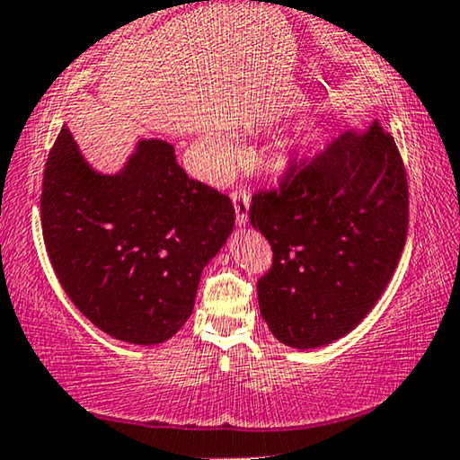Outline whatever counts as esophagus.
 Listing matches in <instances>:
<instances>
[{"label":"esophagus","mask_w":460,"mask_h":460,"mask_svg":"<svg viewBox=\"0 0 460 460\" xmlns=\"http://www.w3.org/2000/svg\"><path fill=\"white\" fill-rule=\"evenodd\" d=\"M233 208H235V221L237 225L248 223V210H250V196L245 190H235L231 193Z\"/></svg>","instance_id":"34e87169"}]
</instances>
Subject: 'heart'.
I'll list each match as a JSON object with an SVG mask.
<instances>
[{"label":"heart","instance_id":"heart-1","mask_svg":"<svg viewBox=\"0 0 460 460\" xmlns=\"http://www.w3.org/2000/svg\"><path fill=\"white\" fill-rule=\"evenodd\" d=\"M231 154H233V146L229 141L215 139V144H212V158H215L218 164H227Z\"/></svg>","mask_w":460,"mask_h":460}]
</instances>
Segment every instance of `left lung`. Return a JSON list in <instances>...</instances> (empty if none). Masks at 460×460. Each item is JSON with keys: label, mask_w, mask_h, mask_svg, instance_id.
Here are the masks:
<instances>
[{"label": "left lung", "mask_w": 460, "mask_h": 460, "mask_svg": "<svg viewBox=\"0 0 460 460\" xmlns=\"http://www.w3.org/2000/svg\"><path fill=\"white\" fill-rule=\"evenodd\" d=\"M250 223L273 250L258 279L270 333L300 350L350 333L384 294L406 243L409 183L394 137L375 122L313 158L289 160L277 190L252 196Z\"/></svg>", "instance_id": "8db88e82"}]
</instances>
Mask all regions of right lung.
Here are the masks:
<instances>
[{"label":"right lung","instance_id":"right-lung-1","mask_svg":"<svg viewBox=\"0 0 460 460\" xmlns=\"http://www.w3.org/2000/svg\"><path fill=\"white\" fill-rule=\"evenodd\" d=\"M235 223L229 196L187 177L174 147L144 139L100 174L62 127L43 172L41 227L58 281L95 327L163 344L193 310L199 275Z\"/></svg>","mask_w":460,"mask_h":460}]
</instances>
